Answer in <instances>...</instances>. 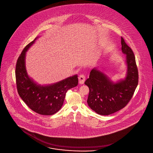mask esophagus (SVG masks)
<instances>
[{
	"label": "esophagus",
	"mask_w": 153,
	"mask_h": 153,
	"mask_svg": "<svg viewBox=\"0 0 153 153\" xmlns=\"http://www.w3.org/2000/svg\"><path fill=\"white\" fill-rule=\"evenodd\" d=\"M85 76L84 74H81L79 77V82L80 84H83L85 81Z\"/></svg>",
	"instance_id": "34e87169"
}]
</instances>
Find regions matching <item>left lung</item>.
Masks as SVG:
<instances>
[{
  "label": "left lung",
  "mask_w": 153,
  "mask_h": 153,
  "mask_svg": "<svg viewBox=\"0 0 153 153\" xmlns=\"http://www.w3.org/2000/svg\"><path fill=\"white\" fill-rule=\"evenodd\" d=\"M122 53L126 55V76L114 82L104 72L94 68L85 84L89 87L88 106L100 115L107 116L123 108L132 98L138 82L134 55L121 37Z\"/></svg>",
  "instance_id": "8db88e82"
}]
</instances>
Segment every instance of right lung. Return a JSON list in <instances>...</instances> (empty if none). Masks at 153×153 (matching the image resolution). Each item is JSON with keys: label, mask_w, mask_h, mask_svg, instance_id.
<instances>
[{"label": "right lung", "mask_w": 153, "mask_h": 153, "mask_svg": "<svg viewBox=\"0 0 153 153\" xmlns=\"http://www.w3.org/2000/svg\"><path fill=\"white\" fill-rule=\"evenodd\" d=\"M37 38L25 47L19 57L15 69L16 86L20 97L31 110L49 116L61 109L68 90L78 85V76L75 74L47 85L37 84L30 77L25 67V55Z\"/></svg>", "instance_id": "1"}]
</instances>
